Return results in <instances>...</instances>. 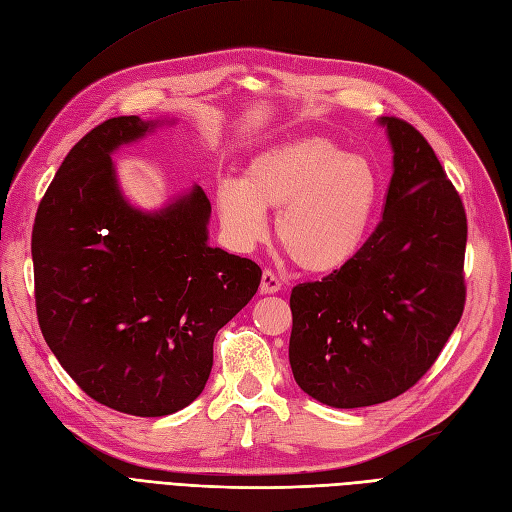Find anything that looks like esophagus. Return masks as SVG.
Listing matches in <instances>:
<instances>
[{"label":"esophagus","instance_id":"1","mask_svg":"<svg viewBox=\"0 0 512 512\" xmlns=\"http://www.w3.org/2000/svg\"><path fill=\"white\" fill-rule=\"evenodd\" d=\"M280 288H282L280 277H277L271 269L262 271V280H260V292L262 294H271V292H277Z\"/></svg>","mask_w":512,"mask_h":512}]
</instances>
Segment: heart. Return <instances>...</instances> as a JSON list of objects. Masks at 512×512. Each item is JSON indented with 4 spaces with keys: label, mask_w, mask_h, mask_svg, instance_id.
I'll return each mask as SVG.
<instances>
[{
    "label": "heart",
    "mask_w": 512,
    "mask_h": 512,
    "mask_svg": "<svg viewBox=\"0 0 512 512\" xmlns=\"http://www.w3.org/2000/svg\"><path fill=\"white\" fill-rule=\"evenodd\" d=\"M226 235L250 247L267 230L265 209H280L275 235L294 265L335 271L356 256L378 207L374 166L327 138H301L258 153L245 179L218 185Z\"/></svg>",
    "instance_id": "b5f03b06"
}]
</instances>
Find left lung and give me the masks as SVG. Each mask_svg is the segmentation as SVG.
I'll use <instances>...</instances> for the list:
<instances>
[{
    "label": "left lung",
    "mask_w": 512,
    "mask_h": 512,
    "mask_svg": "<svg viewBox=\"0 0 512 512\" xmlns=\"http://www.w3.org/2000/svg\"><path fill=\"white\" fill-rule=\"evenodd\" d=\"M393 177L382 220L352 260L290 292L297 384L333 408L395 399L436 363L466 305L468 220L427 138L382 117Z\"/></svg>",
    "instance_id": "left-lung-1"
}]
</instances>
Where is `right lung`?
<instances>
[{"instance_id": "obj_1", "label": "right lung", "mask_w": 512, "mask_h": 512, "mask_svg": "<svg viewBox=\"0 0 512 512\" xmlns=\"http://www.w3.org/2000/svg\"><path fill=\"white\" fill-rule=\"evenodd\" d=\"M156 121L106 119L61 162L32 230L36 314L57 361L98 404L173 414L203 393L213 339L262 271L207 243L211 203L196 188L160 213L123 200L111 151Z\"/></svg>"}]
</instances>
